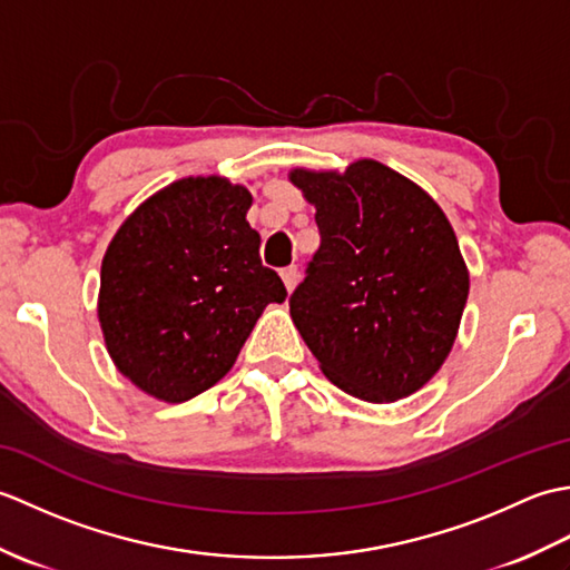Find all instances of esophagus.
<instances>
[{"label": "esophagus", "instance_id": "esophagus-1", "mask_svg": "<svg viewBox=\"0 0 570 570\" xmlns=\"http://www.w3.org/2000/svg\"><path fill=\"white\" fill-rule=\"evenodd\" d=\"M282 282L286 286V292L292 294L294 288H296V284H298V269H296V266H286V269H282Z\"/></svg>", "mask_w": 570, "mask_h": 570}]
</instances>
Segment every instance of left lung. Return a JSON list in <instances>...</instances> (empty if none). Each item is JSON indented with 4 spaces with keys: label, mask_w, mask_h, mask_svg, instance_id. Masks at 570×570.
Segmentation results:
<instances>
[{
    "label": "left lung",
    "mask_w": 570,
    "mask_h": 570,
    "mask_svg": "<svg viewBox=\"0 0 570 570\" xmlns=\"http://www.w3.org/2000/svg\"><path fill=\"white\" fill-rule=\"evenodd\" d=\"M321 247L288 308L321 370L365 402H396L451 353L468 269L451 223L416 184L372 159L345 174L296 168Z\"/></svg>",
    "instance_id": "8db88e82"
}]
</instances>
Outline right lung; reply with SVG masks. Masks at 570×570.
I'll list each match as a JSON object with an SVG mask.
<instances>
[{"label": "right lung", "instance_id": "add662e5", "mask_svg": "<svg viewBox=\"0 0 570 570\" xmlns=\"http://www.w3.org/2000/svg\"><path fill=\"white\" fill-rule=\"evenodd\" d=\"M247 188L184 178L119 227L100 274V325L117 370L141 392L188 402L233 367L286 286L259 257Z\"/></svg>", "mask_w": 570, "mask_h": 570}]
</instances>
